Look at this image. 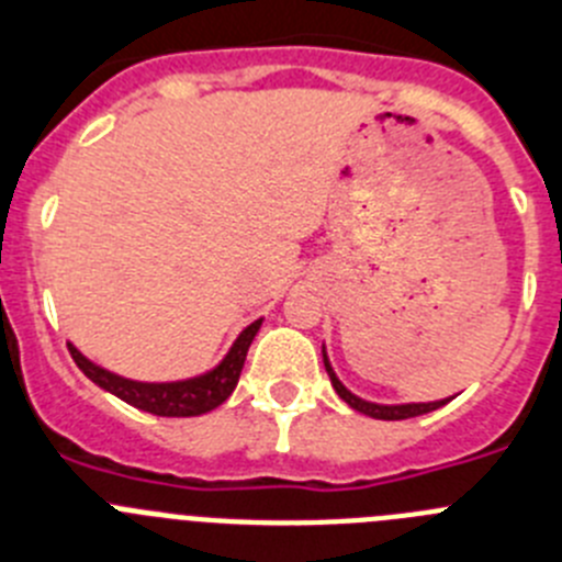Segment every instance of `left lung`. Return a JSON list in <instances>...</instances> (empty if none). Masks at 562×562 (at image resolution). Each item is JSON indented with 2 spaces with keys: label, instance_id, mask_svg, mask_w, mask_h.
Returning a JSON list of instances; mask_svg holds the SVG:
<instances>
[{
  "label": "left lung",
  "instance_id": "obj_1",
  "mask_svg": "<svg viewBox=\"0 0 562 562\" xmlns=\"http://www.w3.org/2000/svg\"><path fill=\"white\" fill-rule=\"evenodd\" d=\"M322 358H325V369H327V375H330V383H333V389H336L338 397H341V401L347 403V406H350V408H356V412L367 414V417H372V419H408V417H419V414L434 412V408L445 406V403L451 401V397H442V401H428V403H372V401H363V397L352 394L350 389H347L341 381H338V375H336V372H333V367H330V358H327L325 344H322Z\"/></svg>",
  "mask_w": 562,
  "mask_h": 562
}]
</instances>
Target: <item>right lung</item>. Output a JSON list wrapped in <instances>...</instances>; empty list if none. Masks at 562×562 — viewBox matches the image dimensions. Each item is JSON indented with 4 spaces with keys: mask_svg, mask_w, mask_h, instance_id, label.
Listing matches in <instances>:
<instances>
[{
    "mask_svg": "<svg viewBox=\"0 0 562 562\" xmlns=\"http://www.w3.org/2000/svg\"><path fill=\"white\" fill-rule=\"evenodd\" d=\"M260 325L262 318H257L249 327H244L240 336L232 341L229 352L215 367L201 372V375L179 378V381H134V378L117 375V372L89 361L72 341H69V352L89 381L98 383L100 389L125 401L128 406L156 414V417H199V414L218 408L235 392L237 381H240V369L246 363V352H249Z\"/></svg>",
    "mask_w": 562,
    "mask_h": 562,
    "instance_id": "add662e5",
    "label": "right lung"
}]
</instances>
